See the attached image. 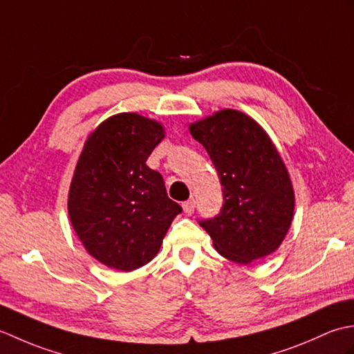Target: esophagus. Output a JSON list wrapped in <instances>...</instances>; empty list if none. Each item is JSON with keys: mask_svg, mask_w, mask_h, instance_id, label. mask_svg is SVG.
Returning a JSON list of instances; mask_svg holds the SVG:
<instances>
[{"mask_svg": "<svg viewBox=\"0 0 354 354\" xmlns=\"http://www.w3.org/2000/svg\"><path fill=\"white\" fill-rule=\"evenodd\" d=\"M194 207H196V202H194L193 199H190V201H185L184 204H183V208H184V213L185 214H193V212H194Z\"/></svg>", "mask_w": 354, "mask_h": 354, "instance_id": "esophagus-1", "label": "esophagus"}]
</instances>
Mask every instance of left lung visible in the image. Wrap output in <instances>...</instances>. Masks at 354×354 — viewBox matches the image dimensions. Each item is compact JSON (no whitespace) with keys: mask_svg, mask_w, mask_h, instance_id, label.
I'll use <instances>...</instances> for the list:
<instances>
[{"mask_svg":"<svg viewBox=\"0 0 354 354\" xmlns=\"http://www.w3.org/2000/svg\"><path fill=\"white\" fill-rule=\"evenodd\" d=\"M222 184L223 205L199 221L221 255L250 265L272 254L290 228L295 194L288 169L263 127L236 109L190 124Z\"/></svg>","mask_w":354,"mask_h":354,"instance_id":"8db88e82","label":"left lung"}]
</instances>
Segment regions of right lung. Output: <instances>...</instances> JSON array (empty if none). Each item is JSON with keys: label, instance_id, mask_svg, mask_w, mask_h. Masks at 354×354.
I'll list each match as a JSON object with an SVG mask.
<instances>
[{"label": "right lung", "instance_id": "right-lung-1", "mask_svg": "<svg viewBox=\"0 0 354 354\" xmlns=\"http://www.w3.org/2000/svg\"><path fill=\"white\" fill-rule=\"evenodd\" d=\"M164 127L135 112L104 120L85 141L68 193V214L85 250L104 266L138 269L158 254L183 212L146 164Z\"/></svg>", "mask_w": 354, "mask_h": 354}]
</instances>
